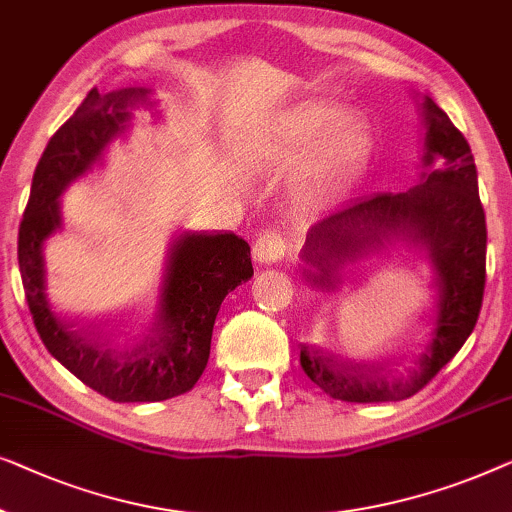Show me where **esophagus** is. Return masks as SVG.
Masks as SVG:
<instances>
[{"instance_id": "1", "label": "esophagus", "mask_w": 512, "mask_h": 512, "mask_svg": "<svg viewBox=\"0 0 512 512\" xmlns=\"http://www.w3.org/2000/svg\"><path fill=\"white\" fill-rule=\"evenodd\" d=\"M285 255V239L276 232H262L253 246V257L259 264H273Z\"/></svg>"}]
</instances>
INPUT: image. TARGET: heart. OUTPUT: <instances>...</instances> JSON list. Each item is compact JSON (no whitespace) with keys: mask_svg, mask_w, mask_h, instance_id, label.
Here are the masks:
<instances>
[{"mask_svg":"<svg viewBox=\"0 0 512 512\" xmlns=\"http://www.w3.org/2000/svg\"><path fill=\"white\" fill-rule=\"evenodd\" d=\"M338 120L341 111L336 106L322 102L304 104L287 113L266 141L271 157L297 160L330 132L297 183V201L304 211L325 208L341 197L362 176L371 157L369 125L362 120Z\"/></svg>","mask_w":512,"mask_h":512,"instance_id":"b5f03b06","label":"heart"}]
</instances>
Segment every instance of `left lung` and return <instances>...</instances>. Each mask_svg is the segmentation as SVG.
<instances>
[{
  "label": "left lung",
  "instance_id": "8db88e82",
  "mask_svg": "<svg viewBox=\"0 0 512 512\" xmlns=\"http://www.w3.org/2000/svg\"><path fill=\"white\" fill-rule=\"evenodd\" d=\"M427 155L443 156L441 170L427 169L408 192H378L325 215L308 229L304 257L329 283V259L362 255L383 236H408L429 248L436 264V325L406 362L359 364L334 352L301 345V369L329 397L350 403L401 401L413 397L457 355L478 322L485 294L487 225L480 204L478 174L469 141L452 120L427 99Z\"/></svg>",
  "mask_w": 512,
  "mask_h": 512
}]
</instances>
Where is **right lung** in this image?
Segmentation results:
<instances>
[{"label":"right lung","mask_w":512,"mask_h":512,"mask_svg":"<svg viewBox=\"0 0 512 512\" xmlns=\"http://www.w3.org/2000/svg\"><path fill=\"white\" fill-rule=\"evenodd\" d=\"M136 99H146V90L88 92L50 136L18 229L20 278L43 345L78 380L120 403L164 401L190 392L208 364L220 304L253 278L250 246L241 236L185 232L171 243L160 297L141 322L102 336L67 322L50 306L41 250L62 222L57 197L125 129L127 106Z\"/></svg>","instance_id":"obj_1"}]
</instances>
